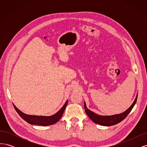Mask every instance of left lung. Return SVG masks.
<instances>
[{"instance_id":"1","label":"left lung","mask_w":147,"mask_h":147,"mask_svg":"<svg viewBox=\"0 0 147 147\" xmlns=\"http://www.w3.org/2000/svg\"><path fill=\"white\" fill-rule=\"evenodd\" d=\"M137 94L136 96L134 102H133L132 104L131 105L130 107L127 110H126L125 112L120 114L112 115V116H101V115H99L94 112H92V111L87 109L85 102H84V108L86 113L93 122L96 124H100V125L102 126H110L115 125V124H117L122 121L127 116L128 114L131 112L132 108L134 107V106L135 105L137 102Z\"/></svg>"}]
</instances>
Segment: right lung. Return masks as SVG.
<instances>
[{"label": "right lung", "instance_id": "obj_1", "mask_svg": "<svg viewBox=\"0 0 147 147\" xmlns=\"http://www.w3.org/2000/svg\"><path fill=\"white\" fill-rule=\"evenodd\" d=\"M68 100L65 102L64 105L63 106L58 112L55 115H51V116H36V115H29L25 114L23 112H22L16 107L13 104L14 108L16 110L17 113L19 114L20 116L23 118L26 122L30 124H35V125H40V126H49L52 125L53 124H55L63 116V113L65 110L67 105Z\"/></svg>", "mask_w": 147, "mask_h": 147}]
</instances>
